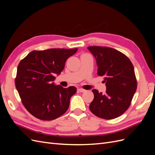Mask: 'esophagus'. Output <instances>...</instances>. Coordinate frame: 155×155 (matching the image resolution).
Listing matches in <instances>:
<instances>
[{"mask_svg":"<svg viewBox=\"0 0 155 155\" xmlns=\"http://www.w3.org/2000/svg\"><path fill=\"white\" fill-rule=\"evenodd\" d=\"M78 91L79 92H84L86 91L85 90V89H83V88H78Z\"/></svg>","mask_w":155,"mask_h":155,"instance_id":"1","label":"esophagus"}]
</instances>
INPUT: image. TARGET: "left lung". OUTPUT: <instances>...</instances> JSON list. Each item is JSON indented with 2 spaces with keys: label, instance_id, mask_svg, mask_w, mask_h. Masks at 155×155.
I'll return each instance as SVG.
<instances>
[{
  "label": "left lung",
  "instance_id": "obj_1",
  "mask_svg": "<svg viewBox=\"0 0 155 155\" xmlns=\"http://www.w3.org/2000/svg\"><path fill=\"white\" fill-rule=\"evenodd\" d=\"M88 49L95 57L97 75L104 77L107 87L104 94L93 89L94 97L89 109L103 119L118 118L128 109L137 91L133 64L127 56L112 48L91 46Z\"/></svg>",
  "mask_w": 155,
  "mask_h": 155
}]
</instances>
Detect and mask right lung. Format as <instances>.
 <instances>
[{"instance_id": "obj_1", "label": "right lung", "mask_w": 155, "mask_h": 155, "mask_svg": "<svg viewBox=\"0 0 155 155\" xmlns=\"http://www.w3.org/2000/svg\"><path fill=\"white\" fill-rule=\"evenodd\" d=\"M78 48L34 50L18 65L15 83L26 109L35 118L50 121L59 118L68 109L76 88H63L51 82L54 75L64 69L65 62Z\"/></svg>"}]
</instances>
